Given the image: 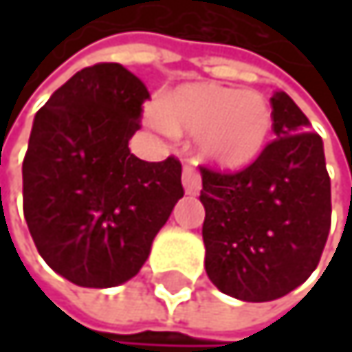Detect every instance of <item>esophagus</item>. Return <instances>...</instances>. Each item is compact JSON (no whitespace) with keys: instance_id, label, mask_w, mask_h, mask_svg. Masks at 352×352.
Segmentation results:
<instances>
[{"instance_id":"esophagus-1","label":"esophagus","mask_w":352,"mask_h":352,"mask_svg":"<svg viewBox=\"0 0 352 352\" xmlns=\"http://www.w3.org/2000/svg\"><path fill=\"white\" fill-rule=\"evenodd\" d=\"M183 187L189 195H197L201 189V175L191 165L183 167Z\"/></svg>"}]
</instances>
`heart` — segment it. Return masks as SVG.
Here are the masks:
<instances>
[{
    "label": "heart",
    "mask_w": 352,
    "mask_h": 352,
    "mask_svg": "<svg viewBox=\"0 0 352 352\" xmlns=\"http://www.w3.org/2000/svg\"><path fill=\"white\" fill-rule=\"evenodd\" d=\"M151 122L159 130L195 134L206 161L222 169H243L265 151L273 111L256 91L197 83L169 94Z\"/></svg>",
    "instance_id": "b5f03b06"
}]
</instances>
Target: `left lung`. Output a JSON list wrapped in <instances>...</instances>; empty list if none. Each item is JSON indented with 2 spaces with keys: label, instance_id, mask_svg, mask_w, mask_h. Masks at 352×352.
<instances>
[{
  "label": "left lung",
  "instance_id": "obj_1",
  "mask_svg": "<svg viewBox=\"0 0 352 352\" xmlns=\"http://www.w3.org/2000/svg\"><path fill=\"white\" fill-rule=\"evenodd\" d=\"M273 132L246 169L201 167L206 273L226 296L271 302L318 267L330 230V177L324 146L296 102L275 91Z\"/></svg>",
  "mask_w": 352,
  "mask_h": 352
}]
</instances>
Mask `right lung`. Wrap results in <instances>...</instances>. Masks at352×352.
<instances>
[{
	"label": "right lung",
	"mask_w": 352,
	"mask_h": 352,
	"mask_svg": "<svg viewBox=\"0 0 352 352\" xmlns=\"http://www.w3.org/2000/svg\"><path fill=\"white\" fill-rule=\"evenodd\" d=\"M146 100L136 75L98 63L36 111L22 165L24 218L46 265L75 285L132 279L183 197L179 159L146 163L128 148Z\"/></svg>",
	"instance_id": "add662e5"
}]
</instances>
